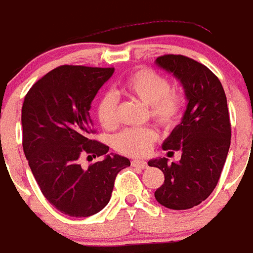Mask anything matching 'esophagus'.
<instances>
[{"label": "esophagus", "mask_w": 253, "mask_h": 253, "mask_svg": "<svg viewBox=\"0 0 253 253\" xmlns=\"http://www.w3.org/2000/svg\"><path fill=\"white\" fill-rule=\"evenodd\" d=\"M131 166L137 167V169H146L148 167V163L146 161H140V160H133L131 161Z\"/></svg>", "instance_id": "34e87169"}]
</instances>
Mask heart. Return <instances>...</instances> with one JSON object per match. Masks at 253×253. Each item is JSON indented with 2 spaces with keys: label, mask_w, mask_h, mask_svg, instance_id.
<instances>
[{
  "label": "heart",
  "mask_w": 253,
  "mask_h": 253,
  "mask_svg": "<svg viewBox=\"0 0 253 253\" xmlns=\"http://www.w3.org/2000/svg\"><path fill=\"white\" fill-rule=\"evenodd\" d=\"M124 95L148 106L152 120L162 128L169 129L180 120L184 109V96L169 86L165 76L149 68L137 69L122 86ZM96 115L105 129L118 125V97L113 92H105L96 106ZM158 135L152 128L125 129L114 138V148L126 156L140 157L152 148Z\"/></svg>",
  "instance_id": "obj_1"
}]
</instances>
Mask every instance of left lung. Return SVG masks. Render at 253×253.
<instances>
[{
	"label": "left lung",
	"mask_w": 253,
	"mask_h": 253,
	"mask_svg": "<svg viewBox=\"0 0 253 253\" xmlns=\"http://www.w3.org/2000/svg\"><path fill=\"white\" fill-rule=\"evenodd\" d=\"M156 64L181 82L187 106L181 123L162 144L165 151H180L181 160L171 165L165 157L148 162L165 175L154 196L169 209H190L213 193L227 160L231 146L227 97L218 77L191 58L166 54L158 57Z\"/></svg>",
	"instance_id": "8db88e82"
}]
</instances>
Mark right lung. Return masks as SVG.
I'll return each instance as SVG.
<instances>
[{
  "instance_id": "add662e5",
  "label": "right lung",
  "mask_w": 253,
  "mask_h": 253,
  "mask_svg": "<svg viewBox=\"0 0 253 253\" xmlns=\"http://www.w3.org/2000/svg\"><path fill=\"white\" fill-rule=\"evenodd\" d=\"M113 73L114 68L57 67L35 82L24 100L22 148L29 166L46 200L69 216L104 209L116 175L130 166L128 158L106 154L109 147L91 138V102ZM84 154L105 158L84 169Z\"/></svg>"
}]
</instances>
